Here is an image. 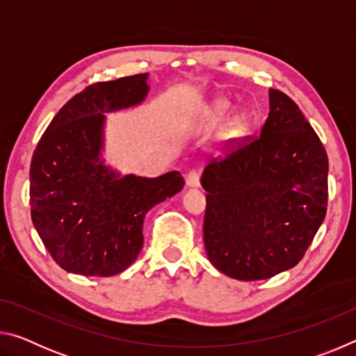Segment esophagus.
<instances>
[{
	"label": "esophagus",
	"mask_w": 356,
	"mask_h": 356,
	"mask_svg": "<svg viewBox=\"0 0 356 356\" xmlns=\"http://www.w3.org/2000/svg\"><path fill=\"white\" fill-rule=\"evenodd\" d=\"M185 184L188 188H197L201 185V174L197 171H190L185 177Z\"/></svg>",
	"instance_id": "esophagus-1"
}]
</instances>
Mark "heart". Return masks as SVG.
Here are the masks:
<instances>
[{"label":"heart","mask_w":356,"mask_h":356,"mask_svg":"<svg viewBox=\"0 0 356 356\" xmlns=\"http://www.w3.org/2000/svg\"><path fill=\"white\" fill-rule=\"evenodd\" d=\"M229 114V104L226 100H216L215 104L210 108L209 116L212 118L216 122H221L225 120ZM229 130V136L231 138H242L245 135V131L248 130V119L245 116H237L234 118L231 122L227 125Z\"/></svg>","instance_id":"b5f03b06"}]
</instances>
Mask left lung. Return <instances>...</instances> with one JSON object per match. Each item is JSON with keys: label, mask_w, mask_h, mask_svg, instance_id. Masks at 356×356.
<instances>
[{"label": "left lung", "mask_w": 356, "mask_h": 356, "mask_svg": "<svg viewBox=\"0 0 356 356\" xmlns=\"http://www.w3.org/2000/svg\"><path fill=\"white\" fill-rule=\"evenodd\" d=\"M261 136L212 161L204 245L216 270L240 281L268 280L297 265L327 213L328 156L297 104L270 89Z\"/></svg>", "instance_id": "obj_1"}]
</instances>
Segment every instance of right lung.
I'll use <instances>...</instances> for the list:
<instances>
[{
    "label": "right lung",
    "mask_w": 356,
    "mask_h": 356,
    "mask_svg": "<svg viewBox=\"0 0 356 356\" xmlns=\"http://www.w3.org/2000/svg\"><path fill=\"white\" fill-rule=\"evenodd\" d=\"M147 78L140 74L88 86L58 111L34 150L33 225L65 272H124L143 248L144 216L184 188L179 171L150 179L122 176L105 165V114L143 104Z\"/></svg>",
    "instance_id": "add662e5"
}]
</instances>
